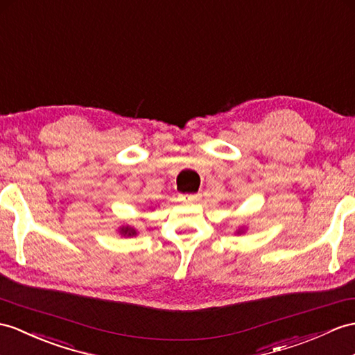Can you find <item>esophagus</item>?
<instances>
[{
    "mask_svg": "<svg viewBox=\"0 0 355 355\" xmlns=\"http://www.w3.org/2000/svg\"><path fill=\"white\" fill-rule=\"evenodd\" d=\"M200 197H202V194H187V196H184V198L188 202H197V200H200Z\"/></svg>",
    "mask_w": 355,
    "mask_h": 355,
    "instance_id": "34e87169",
    "label": "esophagus"
}]
</instances>
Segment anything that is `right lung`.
<instances>
[{"label":"right lung","mask_w":355,"mask_h":355,"mask_svg":"<svg viewBox=\"0 0 355 355\" xmlns=\"http://www.w3.org/2000/svg\"><path fill=\"white\" fill-rule=\"evenodd\" d=\"M122 233H123V235H129V236H131V235H135V230L131 229V227H123V229H122Z\"/></svg>","instance_id":"obj_1"}]
</instances>
